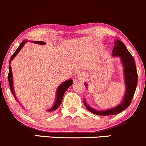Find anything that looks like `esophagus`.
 Returning <instances> with one entry per match:
<instances>
[{"instance_id":"obj_1","label":"esophagus","mask_w":146,"mask_h":146,"mask_svg":"<svg viewBox=\"0 0 146 146\" xmlns=\"http://www.w3.org/2000/svg\"><path fill=\"white\" fill-rule=\"evenodd\" d=\"M76 77H77V79L80 80V81H84V80L86 79V76L84 73L81 72V73L78 74V75L76 76Z\"/></svg>"}]
</instances>
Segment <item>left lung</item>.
<instances>
[{
    "mask_svg": "<svg viewBox=\"0 0 146 146\" xmlns=\"http://www.w3.org/2000/svg\"><path fill=\"white\" fill-rule=\"evenodd\" d=\"M112 53L113 56L120 58V60L123 65L126 92H125L123 100L120 104L115 107L104 111H98L96 109H92L87 104V103L84 100V103L86 109L93 114H96L98 115H113L120 113V112L125 110L131 104V102L135 92L136 85H137L138 74L136 65L134 63V59L123 42L118 40H115ZM85 86L87 87L88 85L86 83Z\"/></svg>",
    "mask_w": 146,
    "mask_h": 146,
    "instance_id": "8db88e82",
    "label": "left lung"
}]
</instances>
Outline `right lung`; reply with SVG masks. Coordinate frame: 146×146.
<instances>
[{
    "label": "right lung",
    "mask_w": 146,
    "mask_h": 146,
    "mask_svg": "<svg viewBox=\"0 0 146 146\" xmlns=\"http://www.w3.org/2000/svg\"><path fill=\"white\" fill-rule=\"evenodd\" d=\"M27 42H28L27 40H23V41L21 42V44H20L19 46L17 48V49L16 50V51H15V52L14 53L13 55H12V57H11L10 62H9V65L10 64L11 61H12L14 58H15V56H16L17 54L19 52L20 50L22 48L23 45L25 44V43H26ZM33 42H34V43H36V44H42V45L46 44V43H45L44 42H42V41H33ZM8 81H9V84H10V87L11 92H12V95H13L14 97H15V100H16L17 101H18L17 98H16V95H15V90H14L13 79H12V67H11V65H9ZM72 84H73L72 80L68 79V80H67V81H65V82L62 83V84H61L60 85L58 86V89H57V91H56V102H55L54 106H53L51 108V109L47 110L48 113H51V112H53V111H54L55 110H56L57 109H58V107L60 106L61 103H62V98H63L64 94H65V92H66V90H67V89H68V88L70 87V86H71Z\"/></svg>",
    "instance_id": "right-lung-1"
}]
</instances>
